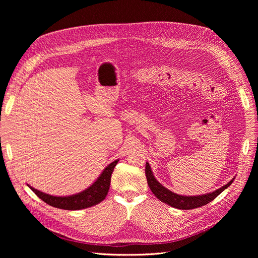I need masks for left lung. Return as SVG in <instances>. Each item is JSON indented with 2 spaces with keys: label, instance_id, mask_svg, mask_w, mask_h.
I'll return each mask as SVG.
<instances>
[{
  "label": "left lung",
  "instance_id": "8db88e82",
  "mask_svg": "<svg viewBox=\"0 0 258 258\" xmlns=\"http://www.w3.org/2000/svg\"><path fill=\"white\" fill-rule=\"evenodd\" d=\"M145 173H146L147 181H148L149 188L161 202H164L171 207H174L177 209H182V210L194 209V208H198L203 205H206L207 203L211 202L214 198H216L223 191H225L227 188H229L231 186V183L235 179V177L232 178L222 188H219V189H217L213 192L207 193V194L196 195V196H183V195H178L176 193H173L172 191H170L167 188H165L164 186H162L161 183L156 179V177L154 176L151 166L148 162H146Z\"/></svg>",
  "mask_w": 258,
  "mask_h": 258
}]
</instances>
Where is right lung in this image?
<instances>
[{
  "instance_id": "obj_1",
  "label": "right lung",
  "mask_w": 258,
  "mask_h": 258,
  "mask_svg": "<svg viewBox=\"0 0 258 258\" xmlns=\"http://www.w3.org/2000/svg\"><path fill=\"white\" fill-rule=\"evenodd\" d=\"M119 159L114 160L113 162L107 165L98 178L92 183V185L84 190L83 192L73 194L70 196H53L47 193H44L40 190H36L29 186L30 190L42 199L47 204L65 210H80L85 209L94 205H97L101 201H103L109 191L110 180H111V174L114 170Z\"/></svg>"
}]
</instances>
